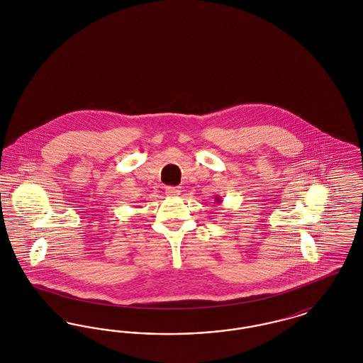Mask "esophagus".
I'll return each instance as SVG.
<instances>
[{
	"mask_svg": "<svg viewBox=\"0 0 363 363\" xmlns=\"http://www.w3.org/2000/svg\"><path fill=\"white\" fill-rule=\"evenodd\" d=\"M166 193L170 197H175V196H178L181 193V188L179 186H167L166 188Z\"/></svg>",
	"mask_w": 363,
	"mask_h": 363,
	"instance_id": "1",
	"label": "esophagus"
}]
</instances>
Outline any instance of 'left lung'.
<instances>
[{"instance_id": "1", "label": "left lung", "mask_w": 363, "mask_h": 363, "mask_svg": "<svg viewBox=\"0 0 363 363\" xmlns=\"http://www.w3.org/2000/svg\"><path fill=\"white\" fill-rule=\"evenodd\" d=\"M213 201H215L216 204H222V201H223V200L220 199V196H215V200H213Z\"/></svg>"}]
</instances>
